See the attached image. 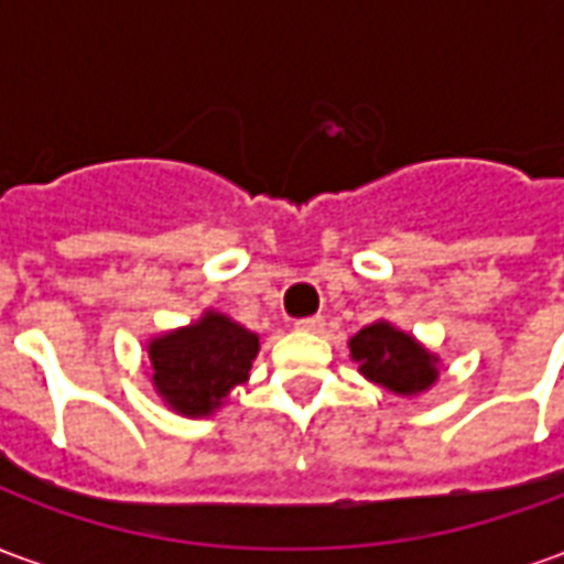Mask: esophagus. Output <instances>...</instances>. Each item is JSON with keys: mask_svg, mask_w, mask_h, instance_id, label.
<instances>
[{"mask_svg": "<svg viewBox=\"0 0 564 564\" xmlns=\"http://www.w3.org/2000/svg\"><path fill=\"white\" fill-rule=\"evenodd\" d=\"M323 326H326V323H323V317H305L295 323V329L299 332H323Z\"/></svg>", "mask_w": 564, "mask_h": 564, "instance_id": "obj_1", "label": "esophagus"}]
</instances>
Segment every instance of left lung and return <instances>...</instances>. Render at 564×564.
Here are the masks:
<instances>
[{
  "label": "left lung",
  "instance_id": "left-lung-1",
  "mask_svg": "<svg viewBox=\"0 0 564 564\" xmlns=\"http://www.w3.org/2000/svg\"><path fill=\"white\" fill-rule=\"evenodd\" d=\"M350 359L359 362V375L378 383L392 395L414 399L432 390L441 378V359L411 332L392 326L390 319H375L347 341Z\"/></svg>",
  "mask_w": 564,
  "mask_h": 564
}]
</instances>
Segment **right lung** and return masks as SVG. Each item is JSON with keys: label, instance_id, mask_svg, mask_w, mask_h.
Here are the masks:
<instances>
[{"label": "right lung", "instance_id": "add662e5", "mask_svg": "<svg viewBox=\"0 0 564 564\" xmlns=\"http://www.w3.org/2000/svg\"><path fill=\"white\" fill-rule=\"evenodd\" d=\"M257 354V332L208 307L189 326L150 338V383L174 414L210 416L235 387H245Z\"/></svg>", "mask_w": 564, "mask_h": 564}]
</instances>
